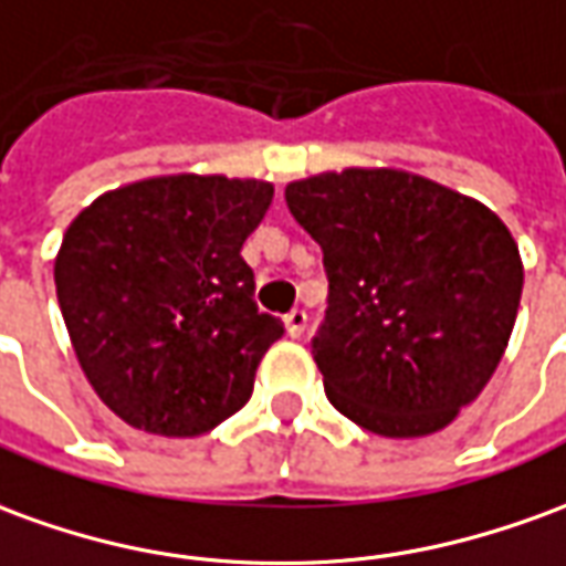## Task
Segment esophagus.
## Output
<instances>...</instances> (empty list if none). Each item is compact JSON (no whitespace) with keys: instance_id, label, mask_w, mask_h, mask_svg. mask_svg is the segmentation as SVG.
<instances>
[{"instance_id":"esophagus-1","label":"esophagus","mask_w":566,"mask_h":566,"mask_svg":"<svg viewBox=\"0 0 566 566\" xmlns=\"http://www.w3.org/2000/svg\"><path fill=\"white\" fill-rule=\"evenodd\" d=\"M284 327H287V334L294 339L303 337V331H306V312L303 310H291L284 315Z\"/></svg>"}]
</instances>
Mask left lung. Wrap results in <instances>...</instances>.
<instances>
[{"label":"left lung","instance_id":"8db88e82","mask_svg":"<svg viewBox=\"0 0 566 566\" xmlns=\"http://www.w3.org/2000/svg\"><path fill=\"white\" fill-rule=\"evenodd\" d=\"M284 199L331 282L315 346L327 401L382 438L441 432L493 377L524 263L500 217L405 168L291 180Z\"/></svg>","mask_w":566,"mask_h":566}]
</instances>
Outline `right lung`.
<instances>
[{
    "mask_svg": "<svg viewBox=\"0 0 566 566\" xmlns=\"http://www.w3.org/2000/svg\"><path fill=\"white\" fill-rule=\"evenodd\" d=\"M275 187L161 174L82 208L54 256L63 322L91 389L134 429L192 438L254 392L282 322L254 303L244 239Z\"/></svg>",
    "mask_w": 566,
    "mask_h": 566,
    "instance_id": "obj_1",
    "label": "right lung"
}]
</instances>
